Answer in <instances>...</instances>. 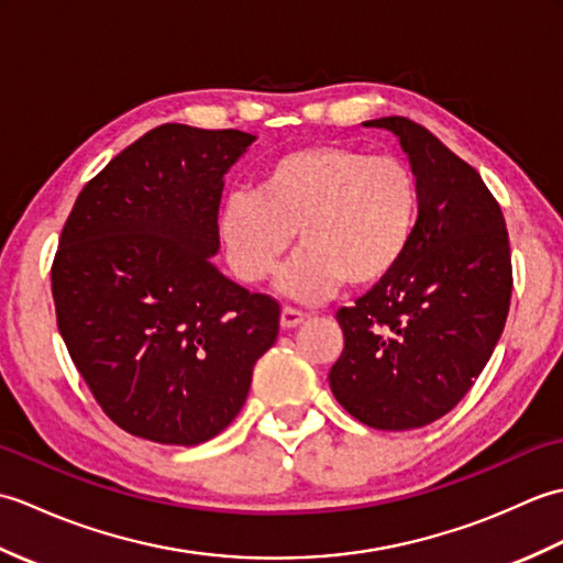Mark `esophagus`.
<instances>
[{"label": "esophagus", "mask_w": 563, "mask_h": 563, "mask_svg": "<svg viewBox=\"0 0 563 563\" xmlns=\"http://www.w3.org/2000/svg\"><path fill=\"white\" fill-rule=\"evenodd\" d=\"M305 317H307V314L302 312V309L285 305L283 312H280V324H283V329H292V327L300 324V321H302Z\"/></svg>", "instance_id": "esophagus-1"}]
</instances>
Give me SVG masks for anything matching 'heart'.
<instances>
[{
	"label": "heart",
	"instance_id": "1",
	"mask_svg": "<svg viewBox=\"0 0 563 563\" xmlns=\"http://www.w3.org/2000/svg\"><path fill=\"white\" fill-rule=\"evenodd\" d=\"M418 210L421 188L409 162L329 142L268 162L256 194L227 196L220 239L236 278L256 285L280 268L297 232L302 249L280 288L309 302L341 280L369 288L389 278L413 242Z\"/></svg>",
	"mask_w": 563,
	"mask_h": 563
}]
</instances>
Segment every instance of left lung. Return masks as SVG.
<instances>
[{
  "label": "left lung",
  "instance_id": "left-lung-1",
  "mask_svg": "<svg viewBox=\"0 0 563 563\" xmlns=\"http://www.w3.org/2000/svg\"><path fill=\"white\" fill-rule=\"evenodd\" d=\"M365 125L399 137L421 210L399 268L336 312L343 351L329 385L355 421L411 430L450 413L492 357L510 307V244L474 166L409 118Z\"/></svg>",
  "mask_w": 563,
  "mask_h": 563
}]
</instances>
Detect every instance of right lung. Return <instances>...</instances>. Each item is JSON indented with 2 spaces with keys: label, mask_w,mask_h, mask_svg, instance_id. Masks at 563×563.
I'll return each mask as SVG.
<instances>
[{
  "label": "right lung",
  "mask_w": 563,
  "mask_h": 563,
  "mask_svg": "<svg viewBox=\"0 0 563 563\" xmlns=\"http://www.w3.org/2000/svg\"><path fill=\"white\" fill-rule=\"evenodd\" d=\"M251 140L154 128L81 188L59 234L57 329L93 399L130 435L186 448L214 438L278 336V300L210 261L222 174Z\"/></svg>",
  "instance_id": "right-lung-1"
}]
</instances>
